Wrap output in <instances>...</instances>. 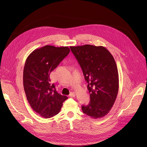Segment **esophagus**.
I'll use <instances>...</instances> for the list:
<instances>
[{
	"label": "esophagus",
	"instance_id": "34e87169",
	"mask_svg": "<svg viewBox=\"0 0 147 147\" xmlns=\"http://www.w3.org/2000/svg\"><path fill=\"white\" fill-rule=\"evenodd\" d=\"M69 96H70V97H74L75 96H76V92H71L70 94V95H69Z\"/></svg>",
	"mask_w": 147,
	"mask_h": 147
}]
</instances>
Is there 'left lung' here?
<instances>
[{"instance_id": "8db88e82", "label": "left lung", "mask_w": 147, "mask_h": 147, "mask_svg": "<svg viewBox=\"0 0 147 147\" xmlns=\"http://www.w3.org/2000/svg\"><path fill=\"white\" fill-rule=\"evenodd\" d=\"M88 82L90 100L82 106L84 113L93 119L106 116L112 109L119 91V74L113 56L102 46L70 47Z\"/></svg>"}]
</instances>
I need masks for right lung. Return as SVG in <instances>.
<instances>
[{"label":"right lung","instance_id":"right-lung-1","mask_svg":"<svg viewBox=\"0 0 147 147\" xmlns=\"http://www.w3.org/2000/svg\"><path fill=\"white\" fill-rule=\"evenodd\" d=\"M68 47L45 45L27 57L23 71V86L32 109L44 118L56 115L68 98L57 92L51 73L70 52Z\"/></svg>","mask_w":147,"mask_h":147}]
</instances>
